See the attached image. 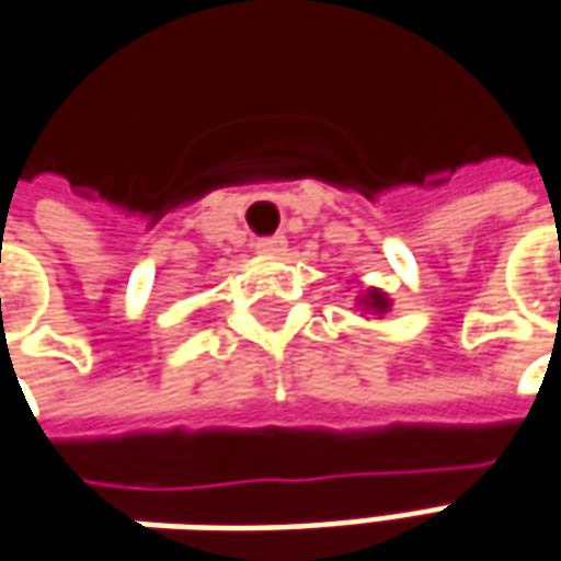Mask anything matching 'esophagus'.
<instances>
[{
	"label": "esophagus",
	"instance_id": "1",
	"mask_svg": "<svg viewBox=\"0 0 561 561\" xmlns=\"http://www.w3.org/2000/svg\"><path fill=\"white\" fill-rule=\"evenodd\" d=\"M285 248H288L285 236H266V239H257V251H261V254H285Z\"/></svg>",
	"mask_w": 561,
	"mask_h": 561
}]
</instances>
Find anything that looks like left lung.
<instances>
[{
	"label": "left lung",
	"instance_id": "1",
	"mask_svg": "<svg viewBox=\"0 0 561 561\" xmlns=\"http://www.w3.org/2000/svg\"><path fill=\"white\" fill-rule=\"evenodd\" d=\"M359 304H363V307H366V310H376V313H385V310H388V304H391V300L385 298V295H381V291H378V288H369V291H366V295H363V300H359Z\"/></svg>",
	"mask_w": 561,
	"mask_h": 561
}]
</instances>
